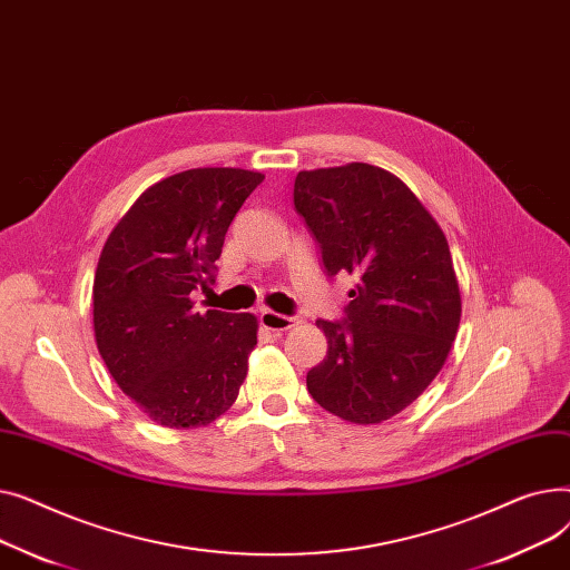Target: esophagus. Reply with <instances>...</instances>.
Instances as JSON below:
<instances>
[{
    "instance_id": "34e87169",
    "label": "esophagus",
    "mask_w": 570,
    "mask_h": 570,
    "mask_svg": "<svg viewBox=\"0 0 570 570\" xmlns=\"http://www.w3.org/2000/svg\"><path fill=\"white\" fill-rule=\"evenodd\" d=\"M258 321H261V325L265 327V331H273V333L291 331L293 325L301 323V318H295V316H284V314H277V312H273V309H261Z\"/></svg>"
}]
</instances>
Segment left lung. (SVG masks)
Instances as JSON below:
<instances>
[{
    "mask_svg": "<svg viewBox=\"0 0 570 570\" xmlns=\"http://www.w3.org/2000/svg\"><path fill=\"white\" fill-rule=\"evenodd\" d=\"M293 203L327 275L357 277L346 321H316L327 353L307 372L309 395L342 421L383 423L425 393L455 342L451 247L402 179L372 164L301 170Z\"/></svg>",
    "mask_w": 570,
    "mask_h": 570,
    "instance_id": "obj_1",
    "label": "left lung"
}]
</instances>
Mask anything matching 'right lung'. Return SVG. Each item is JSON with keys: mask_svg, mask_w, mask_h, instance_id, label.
<instances>
[{"mask_svg": "<svg viewBox=\"0 0 570 570\" xmlns=\"http://www.w3.org/2000/svg\"><path fill=\"white\" fill-rule=\"evenodd\" d=\"M263 173L191 168L147 187L115 224L95 286V337L122 393L157 425L205 428L237 400L256 346L254 314L196 312L224 235Z\"/></svg>", "mask_w": 570, "mask_h": 570, "instance_id": "obj_1", "label": "right lung"}]
</instances>
